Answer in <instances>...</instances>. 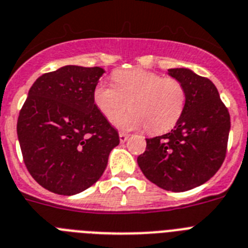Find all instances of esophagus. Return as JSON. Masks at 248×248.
Wrapping results in <instances>:
<instances>
[{
  "label": "esophagus",
  "mask_w": 248,
  "mask_h": 248,
  "mask_svg": "<svg viewBox=\"0 0 248 248\" xmlns=\"http://www.w3.org/2000/svg\"><path fill=\"white\" fill-rule=\"evenodd\" d=\"M128 139V135L126 132H120V141L121 142H126Z\"/></svg>",
  "instance_id": "esophagus-1"
}]
</instances>
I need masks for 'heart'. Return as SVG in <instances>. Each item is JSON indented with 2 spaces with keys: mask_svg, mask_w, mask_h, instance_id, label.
<instances>
[{
  "mask_svg": "<svg viewBox=\"0 0 248 248\" xmlns=\"http://www.w3.org/2000/svg\"><path fill=\"white\" fill-rule=\"evenodd\" d=\"M112 78L114 85L103 82L95 85L93 101L106 118H114L120 128L146 127L150 134H164L182 118L186 91L176 79L143 69L117 70ZM128 105L130 113L120 116Z\"/></svg>",
  "mask_w": 248,
  "mask_h": 248,
  "instance_id": "heart-1",
  "label": "heart"
}]
</instances>
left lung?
Wrapping results in <instances>:
<instances>
[{
    "instance_id": "1",
    "label": "left lung",
    "mask_w": 248,
    "mask_h": 248,
    "mask_svg": "<svg viewBox=\"0 0 248 248\" xmlns=\"http://www.w3.org/2000/svg\"><path fill=\"white\" fill-rule=\"evenodd\" d=\"M168 74L186 91L184 113L169 134L146 139V150L137 164L161 189L186 191L204 184L220 168L231 118L209 79L188 68H172Z\"/></svg>"
}]
</instances>
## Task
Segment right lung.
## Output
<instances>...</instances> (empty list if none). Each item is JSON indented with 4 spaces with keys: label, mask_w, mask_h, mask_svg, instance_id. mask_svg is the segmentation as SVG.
Returning a JSON list of instances; mask_svg holds the SVG:
<instances>
[{
    "label": "right lung",
    "mask_w": 248,
    "mask_h": 248,
    "mask_svg": "<svg viewBox=\"0 0 248 248\" xmlns=\"http://www.w3.org/2000/svg\"><path fill=\"white\" fill-rule=\"evenodd\" d=\"M99 66L65 65L43 74L17 120L25 165L43 188L74 195L102 176L120 137L93 101Z\"/></svg>",
    "instance_id": "1"
}]
</instances>
